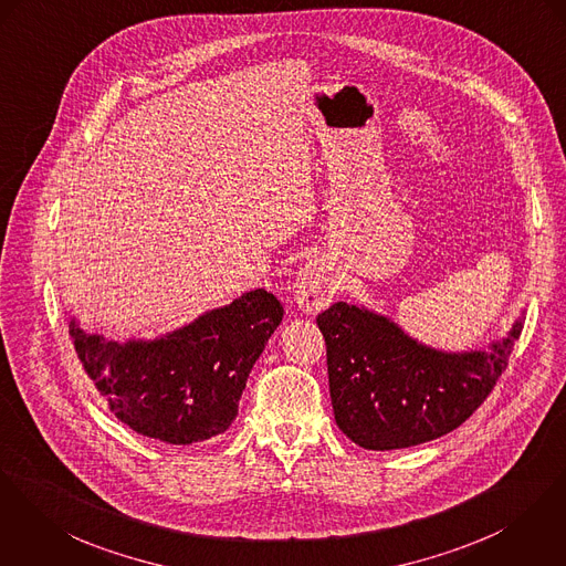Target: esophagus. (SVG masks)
<instances>
[{
  "label": "esophagus",
  "instance_id": "34e87169",
  "mask_svg": "<svg viewBox=\"0 0 566 566\" xmlns=\"http://www.w3.org/2000/svg\"><path fill=\"white\" fill-rule=\"evenodd\" d=\"M295 300L305 314H318L332 304L338 293L334 264L327 259H314L300 266L295 275Z\"/></svg>",
  "mask_w": 566,
  "mask_h": 566
}]
</instances>
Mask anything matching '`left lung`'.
Masks as SVG:
<instances>
[{
	"instance_id": "8db88e82",
	"label": "left lung",
	"mask_w": 566,
	"mask_h": 566,
	"mask_svg": "<svg viewBox=\"0 0 566 566\" xmlns=\"http://www.w3.org/2000/svg\"><path fill=\"white\" fill-rule=\"evenodd\" d=\"M316 325L338 429L366 450H396L446 436L479 409L506 370L523 314L504 338L470 350L429 347L390 316L345 302Z\"/></svg>"
}]
</instances>
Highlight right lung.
Returning <instances> with one entry per match:
<instances>
[{"label": "right lung", "instance_id": "add662e5", "mask_svg": "<svg viewBox=\"0 0 566 566\" xmlns=\"http://www.w3.org/2000/svg\"><path fill=\"white\" fill-rule=\"evenodd\" d=\"M284 307L264 289L207 310L159 338L112 340L69 314L77 357L114 411L135 433L187 446L223 433Z\"/></svg>", "mask_w": 566, "mask_h": 566}]
</instances>
